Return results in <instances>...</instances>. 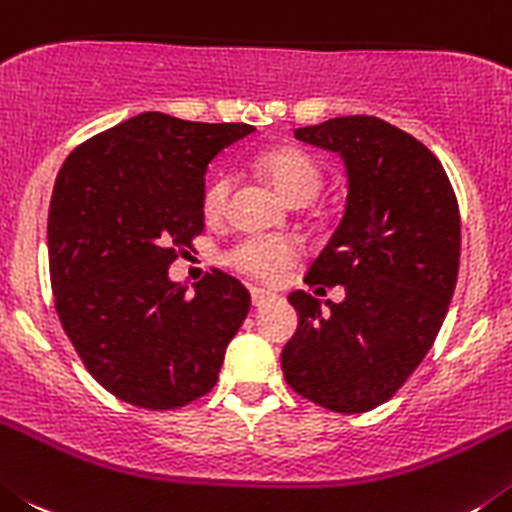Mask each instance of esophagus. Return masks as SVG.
I'll use <instances>...</instances> for the list:
<instances>
[{
  "instance_id": "1",
  "label": "esophagus",
  "mask_w": 512,
  "mask_h": 512,
  "mask_svg": "<svg viewBox=\"0 0 512 512\" xmlns=\"http://www.w3.org/2000/svg\"><path fill=\"white\" fill-rule=\"evenodd\" d=\"M250 296H252V306H257V308L278 298L275 293H270V290H265V288H250Z\"/></svg>"
}]
</instances>
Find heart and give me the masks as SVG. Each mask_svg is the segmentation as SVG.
<instances>
[{
	"mask_svg": "<svg viewBox=\"0 0 512 512\" xmlns=\"http://www.w3.org/2000/svg\"><path fill=\"white\" fill-rule=\"evenodd\" d=\"M262 176L273 183L275 191L288 204H308L319 196L321 168L301 150H275L257 160ZM229 178L224 173L211 178L204 188V211L209 216H219L227 206ZM301 255L296 239L280 237V234H255V237L239 239L227 252V262L242 275L257 280H275L283 270H288Z\"/></svg>",
	"mask_w": 512,
	"mask_h": 512,
	"instance_id": "1",
	"label": "heart"
}]
</instances>
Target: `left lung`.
Masks as SVG:
<instances>
[{
	"instance_id": "8db88e82",
	"label": "left lung",
	"mask_w": 512,
	"mask_h": 512,
	"mask_svg": "<svg viewBox=\"0 0 512 512\" xmlns=\"http://www.w3.org/2000/svg\"><path fill=\"white\" fill-rule=\"evenodd\" d=\"M293 135L347 168L342 222L306 275L308 285H344V301L321 308L306 290L290 293L298 329L280 365L303 398L365 413L398 393L444 324L462 250L457 196L423 142L377 117H334Z\"/></svg>"
}]
</instances>
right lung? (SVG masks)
<instances>
[{
  "mask_svg": "<svg viewBox=\"0 0 512 512\" xmlns=\"http://www.w3.org/2000/svg\"><path fill=\"white\" fill-rule=\"evenodd\" d=\"M252 132L145 112L78 145L55 178V311L91 377L124 403L170 411L216 385L250 290L211 270L186 296L168 267L204 229L209 163Z\"/></svg>",
  "mask_w": 512,
  "mask_h": 512,
  "instance_id": "right-lung-1",
  "label": "right lung"
}]
</instances>
